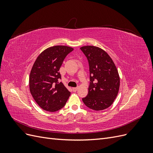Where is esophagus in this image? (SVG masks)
<instances>
[{
	"label": "esophagus",
	"instance_id": "obj_1",
	"mask_svg": "<svg viewBox=\"0 0 153 153\" xmlns=\"http://www.w3.org/2000/svg\"><path fill=\"white\" fill-rule=\"evenodd\" d=\"M72 89L74 92H76L78 90V87H73V88H72Z\"/></svg>",
	"mask_w": 153,
	"mask_h": 153
}]
</instances>
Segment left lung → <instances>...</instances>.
Segmentation results:
<instances>
[{
  "label": "left lung",
  "mask_w": 153,
  "mask_h": 153,
  "mask_svg": "<svg viewBox=\"0 0 153 153\" xmlns=\"http://www.w3.org/2000/svg\"><path fill=\"white\" fill-rule=\"evenodd\" d=\"M80 50L89 64L90 85L88 94L82 98L89 108L99 111L108 108L117 96L120 77L117 69L105 50L94 46H84Z\"/></svg>",
  "instance_id": "left-lung-1"
}]
</instances>
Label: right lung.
<instances>
[{"label": "right lung", "mask_w": 153, "mask_h": 153, "mask_svg": "<svg viewBox=\"0 0 153 153\" xmlns=\"http://www.w3.org/2000/svg\"><path fill=\"white\" fill-rule=\"evenodd\" d=\"M73 50L68 46L56 45L43 51L37 57L29 75V89L34 100L48 112L63 108L70 96L62 83L59 69L66 55Z\"/></svg>", "instance_id": "right-lung-1"}]
</instances>
